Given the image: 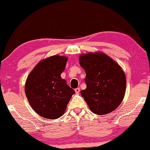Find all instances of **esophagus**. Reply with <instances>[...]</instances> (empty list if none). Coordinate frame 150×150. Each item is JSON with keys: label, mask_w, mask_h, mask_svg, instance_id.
<instances>
[{"label": "esophagus", "mask_w": 150, "mask_h": 150, "mask_svg": "<svg viewBox=\"0 0 150 150\" xmlns=\"http://www.w3.org/2000/svg\"><path fill=\"white\" fill-rule=\"evenodd\" d=\"M75 93H80V88H76V89H75Z\"/></svg>", "instance_id": "1"}]
</instances>
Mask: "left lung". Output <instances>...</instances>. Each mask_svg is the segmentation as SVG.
<instances>
[{
	"label": "left lung",
	"instance_id": "1",
	"mask_svg": "<svg viewBox=\"0 0 150 150\" xmlns=\"http://www.w3.org/2000/svg\"><path fill=\"white\" fill-rule=\"evenodd\" d=\"M80 64L86 73V88L80 91L92 112L106 115L123 100L127 80L122 68L103 53L80 56Z\"/></svg>",
	"mask_w": 150,
	"mask_h": 150
}]
</instances>
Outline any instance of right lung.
I'll list each match as a JSON object with an SVG mask.
<instances>
[{
    "label": "right lung",
    "instance_id": "obj_1",
    "mask_svg": "<svg viewBox=\"0 0 150 150\" xmlns=\"http://www.w3.org/2000/svg\"><path fill=\"white\" fill-rule=\"evenodd\" d=\"M67 58L52 56L41 61L29 74L25 93L32 108L46 119H58L64 115L75 91L61 77Z\"/></svg>",
    "mask_w": 150,
    "mask_h": 150
}]
</instances>
